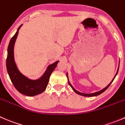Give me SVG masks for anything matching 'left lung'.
<instances>
[{
	"mask_svg": "<svg viewBox=\"0 0 125 125\" xmlns=\"http://www.w3.org/2000/svg\"><path fill=\"white\" fill-rule=\"evenodd\" d=\"M118 68H119V67H118ZM118 70H117V72L116 74H115V76H114V79H113V80H112V81L111 82V83H109V85H108V86H107L106 87H105V88H103V89H102L101 91H100L96 92V93H92V94H84V93H80V92H79V91H77V90H75V89H74V88H73V86H72V85H71V83H70V82H69V80H68L69 85H70V86L71 87V88H72V89H73V90H74V91L75 92V93H77V94H79V95H83V96H85V97H93V96H96V95H100V94H101L102 93H103V92H104V91H106V90L107 89H108V87H109V86H110V85H111V84L112 83V82H113V80H114V79H115V76H116V75H117V73H118Z\"/></svg>",
	"mask_w": 125,
	"mask_h": 125,
	"instance_id": "8db88e82",
	"label": "left lung"
}]
</instances>
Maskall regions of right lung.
I'll use <instances>...</instances> for the list:
<instances>
[{"instance_id":"obj_1","label":"right lung","mask_w":125,"mask_h":125,"mask_svg":"<svg viewBox=\"0 0 125 125\" xmlns=\"http://www.w3.org/2000/svg\"><path fill=\"white\" fill-rule=\"evenodd\" d=\"M22 25L19 27L17 32L10 40L8 47L7 58V69L10 79L16 89L21 94L27 96H34L43 93L48 83L51 73L56 67L59 61L51 64L41 78L32 80L22 75L17 69L14 59V46L19 33V30Z\"/></svg>"}]
</instances>
